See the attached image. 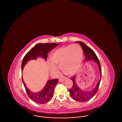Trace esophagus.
Instances as JSON below:
<instances>
[{"label":"esophagus","instance_id":"34e87169","mask_svg":"<svg viewBox=\"0 0 122 122\" xmlns=\"http://www.w3.org/2000/svg\"><path fill=\"white\" fill-rule=\"evenodd\" d=\"M64 81V79H59V82H63Z\"/></svg>","mask_w":122,"mask_h":122}]
</instances>
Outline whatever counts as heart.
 I'll return each mask as SVG.
<instances>
[{
  "mask_svg": "<svg viewBox=\"0 0 122 122\" xmlns=\"http://www.w3.org/2000/svg\"><path fill=\"white\" fill-rule=\"evenodd\" d=\"M50 58L52 62L48 63V66L53 75L58 74V69L56 66H58L65 75L72 76L81 67L83 51L81 47L77 44L62 46L52 52Z\"/></svg>",
  "mask_w": 122,
  "mask_h": 122,
  "instance_id": "1",
  "label": "heart"
}]
</instances>
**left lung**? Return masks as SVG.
Segmentation results:
<instances>
[{
    "instance_id": "8db88e82",
    "label": "left lung",
    "mask_w": 122,
    "mask_h": 122,
    "mask_svg": "<svg viewBox=\"0 0 122 122\" xmlns=\"http://www.w3.org/2000/svg\"><path fill=\"white\" fill-rule=\"evenodd\" d=\"M77 43H79L81 45L82 48L85 54L86 58L85 59V62L89 61H93L97 64L100 73V77L102 76V69L98 58L96 53L89 46L82 41H77ZM71 80L73 82V86L70 90V95L71 97L79 102H85L92 98L94 95L97 93L98 90L99 84L101 80V77L100 79L96 86L93 89L88 91H83L81 89L76 82V77L75 76L71 77Z\"/></svg>"
}]
</instances>
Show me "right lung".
<instances>
[{
    "mask_svg": "<svg viewBox=\"0 0 122 122\" xmlns=\"http://www.w3.org/2000/svg\"><path fill=\"white\" fill-rule=\"evenodd\" d=\"M58 45V43H39L32 47L25 54L21 64L22 74L25 66L28 61L31 60H36L38 58H42L46 61L47 53ZM22 80L26 93L30 98L36 103L39 104L46 103L52 98L54 88L58 81V79H56L48 80L45 86L41 91L39 92H34L26 86L24 81L22 75Z\"/></svg>",
    "mask_w": 122,
    "mask_h": 122,
    "instance_id": "add662e5",
    "label": "right lung"
}]
</instances>
